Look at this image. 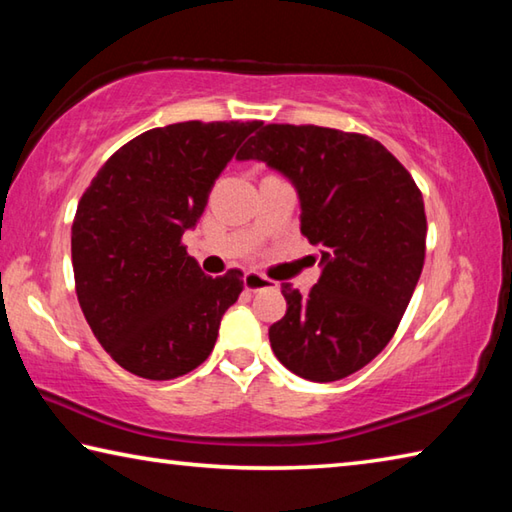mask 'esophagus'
<instances>
[{
  "label": "esophagus",
  "instance_id": "1",
  "mask_svg": "<svg viewBox=\"0 0 512 512\" xmlns=\"http://www.w3.org/2000/svg\"><path fill=\"white\" fill-rule=\"evenodd\" d=\"M244 287H246V291H253V293H255V291L271 289V287H273V282L268 280V277H264V275L248 271V273L244 275Z\"/></svg>",
  "mask_w": 512,
  "mask_h": 512
}]
</instances>
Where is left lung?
Masks as SVG:
<instances>
[{"label": "left lung", "instance_id": "left-lung-1", "mask_svg": "<svg viewBox=\"0 0 512 512\" xmlns=\"http://www.w3.org/2000/svg\"><path fill=\"white\" fill-rule=\"evenodd\" d=\"M237 160L296 187L300 230L320 248L309 293L282 284L275 357L320 384L361 370L393 339L422 273L427 216L411 173L372 137L320 126L268 124Z\"/></svg>", "mask_w": 512, "mask_h": 512}]
</instances>
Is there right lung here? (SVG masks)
Wrapping results in <instances>:
<instances>
[{
  "mask_svg": "<svg viewBox=\"0 0 512 512\" xmlns=\"http://www.w3.org/2000/svg\"><path fill=\"white\" fill-rule=\"evenodd\" d=\"M262 121H183L121 146L85 189L72 225L83 316L121 368L176 379L210 357L244 280L201 271L183 235L205 212L216 178Z\"/></svg>",
  "mask_w": 512,
  "mask_h": 512,
  "instance_id": "obj_1",
  "label": "right lung"
}]
</instances>
